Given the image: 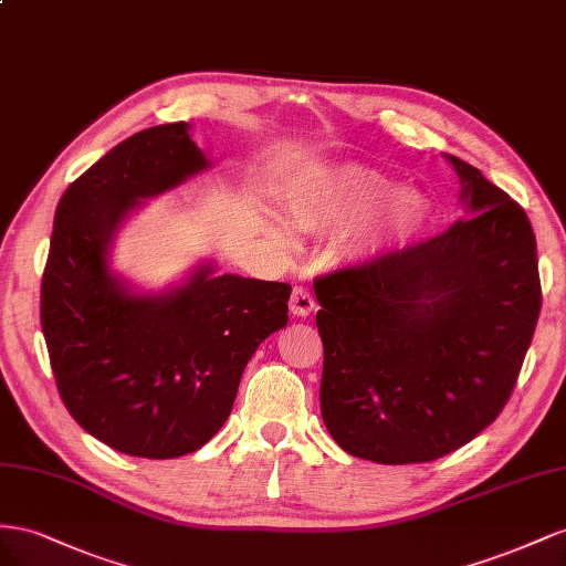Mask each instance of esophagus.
Segmentation results:
<instances>
[{
    "label": "esophagus",
    "instance_id": "34e87169",
    "mask_svg": "<svg viewBox=\"0 0 566 566\" xmlns=\"http://www.w3.org/2000/svg\"><path fill=\"white\" fill-rule=\"evenodd\" d=\"M289 308L296 317H308L315 311V298L305 286H296L292 292V301H289Z\"/></svg>",
    "mask_w": 566,
    "mask_h": 566
}]
</instances>
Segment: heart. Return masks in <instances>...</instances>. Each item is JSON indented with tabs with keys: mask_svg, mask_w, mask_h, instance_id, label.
I'll return each instance as SVG.
<instances>
[{
	"mask_svg": "<svg viewBox=\"0 0 566 566\" xmlns=\"http://www.w3.org/2000/svg\"><path fill=\"white\" fill-rule=\"evenodd\" d=\"M365 166L319 172L289 197V213L301 230H336V249L346 261H369L410 237L427 216L422 193L400 187ZM284 237L282 230H277Z\"/></svg>",
	"mask_w": 566,
	"mask_h": 566,
	"instance_id": "obj_1",
	"label": "heart"
}]
</instances>
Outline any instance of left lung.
Segmentation results:
<instances>
[{
	"instance_id": "8db88e82",
	"label": "left lung",
	"mask_w": 566,
	"mask_h": 566,
	"mask_svg": "<svg viewBox=\"0 0 566 566\" xmlns=\"http://www.w3.org/2000/svg\"><path fill=\"white\" fill-rule=\"evenodd\" d=\"M467 218L443 234L315 280L332 439L379 464L431 462L503 412L541 315L534 228L474 166Z\"/></svg>"
}]
</instances>
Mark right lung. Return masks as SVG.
I'll return each mask as SVG.
<instances>
[{"instance_id":"add662e5","label":"right lung","mask_w":566,"mask_h":566,"mask_svg":"<svg viewBox=\"0 0 566 566\" xmlns=\"http://www.w3.org/2000/svg\"><path fill=\"white\" fill-rule=\"evenodd\" d=\"M211 168L189 123L120 142L63 191L42 274L40 319L63 406L125 455L170 460L206 446L244 367L286 325L292 286L197 265L164 294H135L111 247L135 208Z\"/></svg>"}]
</instances>
